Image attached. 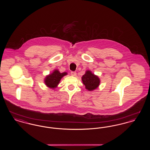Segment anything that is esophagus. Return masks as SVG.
<instances>
[{
	"label": "esophagus",
	"instance_id": "34e87169",
	"mask_svg": "<svg viewBox=\"0 0 150 150\" xmlns=\"http://www.w3.org/2000/svg\"><path fill=\"white\" fill-rule=\"evenodd\" d=\"M71 74L72 76H76V72L75 71H72L71 72Z\"/></svg>",
	"mask_w": 150,
	"mask_h": 150
}]
</instances>
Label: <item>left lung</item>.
<instances>
[{"label": "left lung", "mask_w": 150, "mask_h": 150, "mask_svg": "<svg viewBox=\"0 0 150 150\" xmlns=\"http://www.w3.org/2000/svg\"><path fill=\"white\" fill-rule=\"evenodd\" d=\"M83 83L86 86V88L89 91H92L100 86V78L93 74L90 70L86 71V74L82 76Z\"/></svg>", "instance_id": "obj_1"}]
</instances>
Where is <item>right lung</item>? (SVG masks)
I'll use <instances>...</instances> for the list:
<instances>
[{
	"mask_svg": "<svg viewBox=\"0 0 150 150\" xmlns=\"http://www.w3.org/2000/svg\"><path fill=\"white\" fill-rule=\"evenodd\" d=\"M67 74V73L66 72L61 73L58 70H55L52 74L45 77L44 79V83L48 87L54 89L58 85L62 78Z\"/></svg>",
	"mask_w": 150,
	"mask_h": 150,
	"instance_id": "obj_1",
	"label": "right lung"
}]
</instances>
